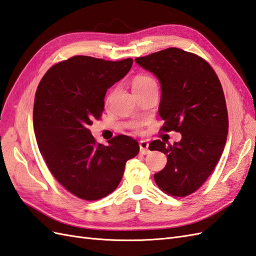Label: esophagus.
Listing matches in <instances>:
<instances>
[{
  "label": "esophagus",
  "mask_w": 256,
  "mask_h": 256,
  "mask_svg": "<svg viewBox=\"0 0 256 256\" xmlns=\"http://www.w3.org/2000/svg\"><path fill=\"white\" fill-rule=\"evenodd\" d=\"M140 146V153L141 154H148V142L146 140H141L139 142Z\"/></svg>",
  "instance_id": "esophagus-1"
}]
</instances>
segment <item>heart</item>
I'll list each match as a JSON object with an SVG mask.
<instances>
[{"mask_svg": "<svg viewBox=\"0 0 256 256\" xmlns=\"http://www.w3.org/2000/svg\"><path fill=\"white\" fill-rule=\"evenodd\" d=\"M151 84H155V80L150 77V76H146V74H139L136 76L134 81H132V90H136V89H141L144 88V86H151ZM112 98V94L108 96V100Z\"/></svg>", "mask_w": 256, "mask_h": 256, "instance_id": "1", "label": "heart"}]
</instances>
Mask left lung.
Returning <instances> with one entry per match:
<instances>
[{"label":"left lung","instance_id":"obj_1","mask_svg":"<svg viewBox=\"0 0 256 256\" xmlns=\"http://www.w3.org/2000/svg\"><path fill=\"white\" fill-rule=\"evenodd\" d=\"M134 60L160 84L162 130L182 134L172 146L160 140L150 143L151 151L167 156L155 182L167 194L189 196L214 170L226 144L228 114L220 79L206 60L177 48Z\"/></svg>","mask_w":256,"mask_h":256}]
</instances>
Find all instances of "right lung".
<instances>
[{
    "label": "right lung",
    "mask_w": 256,
    "mask_h": 256,
    "mask_svg": "<svg viewBox=\"0 0 256 256\" xmlns=\"http://www.w3.org/2000/svg\"><path fill=\"white\" fill-rule=\"evenodd\" d=\"M132 63V58L74 56L50 68L36 89L34 129L40 152L55 179L82 200L113 192L126 162L139 153L138 142L128 136L103 146L89 130L102 115L108 89L126 76Z\"/></svg>",
    "instance_id": "1"
}]
</instances>
